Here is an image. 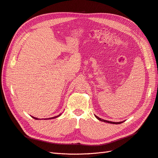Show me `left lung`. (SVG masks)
<instances>
[{"label":"left lung","instance_id":"8db88e82","mask_svg":"<svg viewBox=\"0 0 158 158\" xmlns=\"http://www.w3.org/2000/svg\"><path fill=\"white\" fill-rule=\"evenodd\" d=\"M95 117H96L98 120L101 121L102 122H105V123H111V124H116V125H117V124H121L122 123H123L124 121H121V122H111V121H106V120H104V119H102L101 118H99L98 117H97L96 115H95Z\"/></svg>","mask_w":158,"mask_h":158}]
</instances>
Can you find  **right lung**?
Here are the masks:
<instances>
[{
  "instance_id": "1",
  "label": "right lung",
  "mask_w": 158,
  "mask_h": 158,
  "mask_svg": "<svg viewBox=\"0 0 158 158\" xmlns=\"http://www.w3.org/2000/svg\"><path fill=\"white\" fill-rule=\"evenodd\" d=\"M60 114H61V113L60 114H59V115H57V116H56V117H51V118H49L48 119H51V118H56V117H59V116H60ZM34 119H39V118H36V117H32ZM45 119H47V118H45Z\"/></svg>"
}]
</instances>
